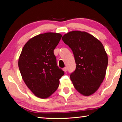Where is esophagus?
<instances>
[{"instance_id": "obj_1", "label": "esophagus", "mask_w": 122, "mask_h": 122, "mask_svg": "<svg viewBox=\"0 0 122 122\" xmlns=\"http://www.w3.org/2000/svg\"><path fill=\"white\" fill-rule=\"evenodd\" d=\"M63 71L64 72H66L67 71V67H64L63 68Z\"/></svg>"}]
</instances>
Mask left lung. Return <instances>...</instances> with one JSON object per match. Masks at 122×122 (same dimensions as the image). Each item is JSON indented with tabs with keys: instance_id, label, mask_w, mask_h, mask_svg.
I'll list each match as a JSON object with an SVG mask.
<instances>
[{
	"instance_id": "8db88e82",
	"label": "left lung",
	"mask_w": 122,
	"mask_h": 122,
	"mask_svg": "<svg viewBox=\"0 0 122 122\" xmlns=\"http://www.w3.org/2000/svg\"><path fill=\"white\" fill-rule=\"evenodd\" d=\"M62 39L74 54L76 69L70 78L75 88L83 96L92 95L103 82L108 63L102 44L92 35L80 30L67 33Z\"/></svg>"
}]
</instances>
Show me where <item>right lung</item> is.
<instances>
[{
	"instance_id": "obj_1",
	"label": "right lung",
	"mask_w": 122,
	"mask_h": 122,
	"mask_svg": "<svg viewBox=\"0 0 122 122\" xmlns=\"http://www.w3.org/2000/svg\"><path fill=\"white\" fill-rule=\"evenodd\" d=\"M62 37L60 33L41 34L29 40L18 61L23 80L35 96L49 97L58 89L64 72L56 66L53 50Z\"/></svg>"
}]
</instances>
